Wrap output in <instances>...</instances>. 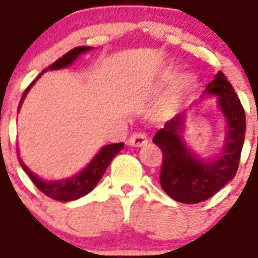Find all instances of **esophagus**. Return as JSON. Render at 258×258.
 <instances>
[{
    "label": "esophagus",
    "instance_id": "obj_1",
    "mask_svg": "<svg viewBox=\"0 0 258 258\" xmlns=\"http://www.w3.org/2000/svg\"><path fill=\"white\" fill-rule=\"evenodd\" d=\"M148 142V138L144 133H134L128 138V145L131 146H142Z\"/></svg>",
    "mask_w": 258,
    "mask_h": 258
}]
</instances>
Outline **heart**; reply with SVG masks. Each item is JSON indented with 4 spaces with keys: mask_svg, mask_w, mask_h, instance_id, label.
Listing matches in <instances>:
<instances>
[{
    "mask_svg": "<svg viewBox=\"0 0 258 258\" xmlns=\"http://www.w3.org/2000/svg\"><path fill=\"white\" fill-rule=\"evenodd\" d=\"M175 74H177L175 69L168 68V69H166L164 72H163L162 76H160V80H162V83H170V81H171V80L175 77ZM192 84H194V77H192L190 74H185V76H182V77L178 80V84H177V91L188 90V88H190V87H192Z\"/></svg>",
    "mask_w": 258,
    "mask_h": 258,
    "instance_id": "heart-1",
    "label": "heart"
}]
</instances>
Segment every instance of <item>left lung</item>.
<instances>
[{
	"mask_svg": "<svg viewBox=\"0 0 258 258\" xmlns=\"http://www.w3.org/2000/svg\"><path fill=\"white\" fill-rule=\"evenodd\" d=\"M205 95L216 96L227 120V134L218 156L203 160L188 149L182 140L185 112L168 120L153 137V142L163 153V190L174 200L186 205L210 199L235 177L246 133L243 106L221 70L206 87Z\"/></svg>",
	"mask_w": 258,
	"mask_h": 258,
	"instance_id": "left-lung-1",
	"label": "left lung"
}]
</instances>
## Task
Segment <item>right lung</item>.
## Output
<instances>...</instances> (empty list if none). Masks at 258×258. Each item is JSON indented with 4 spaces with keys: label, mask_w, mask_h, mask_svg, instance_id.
Segmentation results:
<instances>
[{
    "label": "right lung",
    "mask_w": 258,
    "mask_h": 258,
    "mask_svg": "<svg viewBox=\"0 0 258 258\" xmlns=\"http://www.w3.org/2000/svg\"><path fill=\"white\" fill-rule=\"evenodd\" d=\"M90 49L91 47L73 48L72 51H69L68 53H64L62 58H59L56 62H53L51 66H48V69H49V70H56V69L68 68L69 64H72L74 60L77 59V56H80L81 53L87 52V51H90ZM44 72H45V70H44ZM44 72H42V73H44ZM41 74H40V76H41ZM40 76H38V77H40ZM38 77H37V79H38ZM34 83H36V80H34V81L26 88L25 92H23L22 99H20L19 102V107L22 106V102H23L25 96L27 95V92H29V90L31 88V85L34 84ZM123 148V142L103 146L101 151H99V153L91 160L90 164H88L83 171H80L79 174H76L72 178L60 179V181H45V179L38 178L36 174L31 173L25 163L20 160V157L19 163L20 166H22V168L26 171V174L30 177V179L33 181V184L36 185L37 188L41 190L42 194L47 195L48 198H51V199L59 200V202H70V200H76L79 199V198H81V196H84V195L90 194L91 190L95 188L96 184L99 182V179L102 178V175L106 171V168L109 167V164L112 162L113 157L116 156Z\"/></svg>",
    "instance_id": "1"
}]
</instances>
